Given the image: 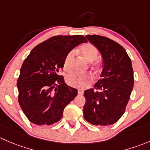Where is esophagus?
I'll return each mask as SVG.
<instances>
[{
  "mask_svg": "<svg viewBox=\"0 0 150 150\" xmlns=\"http://www.w3.org/2000/svg\"><path fill=\"white\" fill-rule=\"evenodd\" d=\"M78 94L79 95H82L84 94V90L83 89H78Z\"/></svg>",
  "mask_w": 150,
  "mask_h": 150,
  "instance_id": "34e87169",
  "label": "esophagus"
}]
</instances>
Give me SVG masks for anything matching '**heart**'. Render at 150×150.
Segmentation results:
<instances>
[{
	"label": "heart",
	"mask_w": 150,
	"mask_h": 150,
	"mask_svg": "<svg viewBox=\"0 0 150 150\" xmlns=\"http://www.w3.org/2000/svg\"><path fill=\"white\" fill-rule=\"evenodd\" d=\"M81 54L89 62H92L98 57V48L93 45L88 43L84 45L80 49ZM74 50H71L67 54L64 61V69L66 71H70L73 68ZM92 81V76L89 74H83L75 72L69 74L66 77V82L69 85L74 87L83 88L89 84Z\"/></svg>",
	"instance_id": "obj_1"
}]
</instances>
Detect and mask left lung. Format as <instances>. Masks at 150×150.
I'll use <instances>...</instances> for the list:
<instances>
[{
  "label": "left lung",
  "mask_w": 150,
  "mask_h": 150,
  "mask_svg": "<svg viewBox=\"0 0 150 150\" xmlns=\"http://www.w3.org/2000/svg\"><path fill=\"white\" fill-rule=\"evenodd\" d=\"M103 57V67L95 88L84 91L86 121L96 126L116 123L124 113L134 86L132 61L123 47L105 37L86 35Z\"/></svg>",
  "instance_id": "left-lung-1"
}]
</instances>
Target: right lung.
Segmentation results:
<instances>
[{"label": "right lung", "mask_w": 150, "mask_h": 150, "mask_svg": "<svg viewBox=\"0 0 150 150\" xmlns=\"http://www.w3.org/2000/svg\"><path fill=\"white\" fill-rule=\"evenodd\" d=\"M86 42L83 35L52 37L34 47L24 60L17 80L18 103L29 121L48 126L62 118L78 91L58 73L67 54Z\"/></svg>", "instance_id": "obj_1"}]
</instances>
